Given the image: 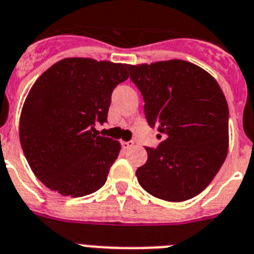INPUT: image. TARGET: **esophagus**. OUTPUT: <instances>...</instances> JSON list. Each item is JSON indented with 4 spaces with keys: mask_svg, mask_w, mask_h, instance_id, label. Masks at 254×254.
Returning <instances> with one entry per match:
<instances>
[{
    "mask_svg": "<svg viewBox=\"0 0 254 254\" xmlns=\"http://www.w3.org/2000/svg\"><path fill=\"white\" fill-rule=\"evenodd\" d=\"M121 146H123V148L127 150V148H130V147L134 146V142H121Z\"/></svg>",
    "mask_w": 254,
    "mask_h": 254,
    "instance_id": "1",
    "label": "esophagus"
}]
</instances>
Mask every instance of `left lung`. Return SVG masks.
Wrapping results in <instances>:
<instances>
[{
  "label": "left lung",
  "mask_w": 254,
  "mask_h": 254,
  "mask_svg": "<svg viewBox=\"0 0 254 254\" xmlns=\"http://www.w3.org/2000/svg\"><path fill=\"white\" fill-rule=\"evenodd\" d=\"M127 69L143 95L147 123L165 137L155 150L146 147L148 159L135 172L138 182L157 199H192L212 182L229 151L222 89L203 68L181 59Z\"/></svg>",
  "instance_id": "8db88e82"
}]
</instances>
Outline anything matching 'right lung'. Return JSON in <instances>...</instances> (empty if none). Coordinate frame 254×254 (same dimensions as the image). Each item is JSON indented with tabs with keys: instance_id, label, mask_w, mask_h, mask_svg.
Wrapping results in <instances>:
<instances>
[{
	"instance_id": "obj_1",
	"label": "right lung",
	"mask_w": 254,
	"mask_h": 254,
	"mask_svg": "<svg viewBox=\"0 0 254 254\" xmlns=\"http://www.w3.org/2000/svg\"><path fill=\"white\" fill-rule=\"evenodd\" d=\"M129 77L127 64L90 58L57 62L36 80L23 104L19 138L32 172L48 189L81 197L103 186L121 150L101 137L111 94Z\"/></svg>"
}]
</instances>
